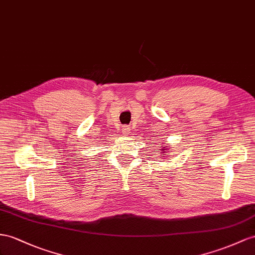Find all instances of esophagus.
Listing matches in <instances>:
<instances>
[{
	"label": "esophagus",
	"mask_w": 255,
	"mask_h": 255,
	"mask_svg": "<svg viewBox=\"0 0 255 255\" xmlns=\"http://www.w3.org/2000/svg\"><path fill=\"white\" fill-rule=\"evenodd\" d=\"M129 131H130V130H129V127H128V126H124V127L122 128V132H123L124 134H128Z\"/></svg>",
	"instance_id": "obj_1"
}]
</instances>
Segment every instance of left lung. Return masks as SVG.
<instances>
[{"label":"left lung","mask_w":255,"mask_h":255,"mask_svg":"<svg viewBox=\"0 0 255 255\" xmlns=\"http://www.w3.org/2000/svg\"><path fill=\"white\" fill-rule=\"evenodd\" d=\"M162 149H164V151H165V148H162Z\"/></svg>","instance_id":"1"}]
</instances>
